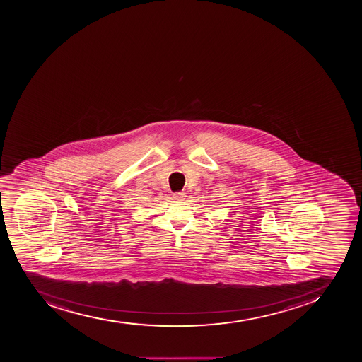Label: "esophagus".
I'll use <instances>...</instances> for the list:
<instances>
[{"instance_id":"esophagus-1","label":"esophagus","mask_w":362,"mask_h":362,"mask_svg":"<svg viewBox=\"0 0 362 362\" xmlns=\"http://www.w3.org/2000/svg\"><path fill=\"white\" fill-rule=\"evenodd\" d=\"M173 198L176 200H184L186 198V194L184 192H176L173 194Z\"/></svg>"}]
</instances>
